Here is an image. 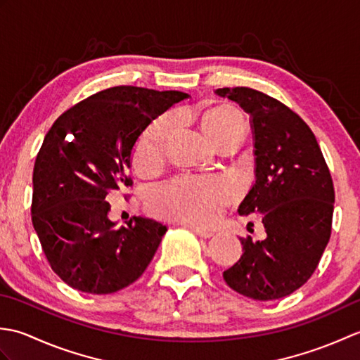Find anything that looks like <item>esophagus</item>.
<instances>
[{
	"label": "esophagus",
	"instance_id": "34e87169",
	"mask_svg": "<svg viewBox=\"0 0 360 360\" xmlns=\"http://www.w3.org/2000/svg\"><path fill=\"white\" fill-rule=\"evenodd\" d=\"M188 229H190V231H192V232H195L196 235L202 236V238H210V236H213V232H212V231H205V229H200V227H192V226H190Z\"/></svg>",
	"mask_w": 360,
	"mask_h": 360
}]
</instances>
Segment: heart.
I'll return each mask as SVG.
<instances>
[{
    "label": "heart",
    "mask_w": 360,
    "mask_h": 360,
    "mask_svg": "<svg viewBox=\"0 0 360 360\" xmlns=\"http://www.w3.org/2000/svg\"><path fill=\"white\" fill-rule=\"evenodd\" d=\"M201 127L209 139L218 143L229 136H243L246 122L243 114L233 106L218 105L204 112ZM173 128L174 117L164 116L141 136L133 153V162L137 172L150 174L160 165ZM233 198L235 187L224 178L181 176L153 192L150 207L159 217L205 226L215 221Z\"/></svg>",
    "instance_id": "heart-1"
}]
</instances>
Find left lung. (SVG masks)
<instances>
[{
	"label": "left lung",
	"mask_w": 360,
	"mask_h": 360,
	"mask_svg": "<svg viewBox=\"0 0 360 360\" xmlns=\"http://www.w3.org/2000/svg\"><path fill=\"white\" fill-rule=\"evenodd\" d=\"M250 116L255 181L240 215L262 213L266 238H240L243 255L223 272L254 300L292 294L314 274L331 236L334 186L314 133L286 105L257 89L219 88Z\"/></svg>",
	"instance_id": "left-lung-1"
}]
</instances>
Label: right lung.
<instances>
[{
    "label": "right lung",
    "mask_w": 360,
    "mask_h": 360,
    "mask_svg": "<svg viewBox=\"0 0 360 360\" xmlns=\"http://www.w3.org/2000/svg\"><path fill=\"white\" fill-rule=\"evenodd\" d=\"M186 98L181 91L108 88L63 112L44 136L30 210L44 255L66 285L111 294L147 269L167 227L143 217L116 227L105 198L133 184L128 168L137 139Z\"/></svg>",
    "instance_id": "obj_1"
}]
</instances>
